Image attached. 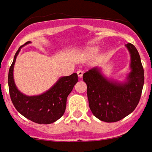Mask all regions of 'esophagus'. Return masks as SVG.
I'll list each match as a JSON object with an SVG mask.
<instances>
[{
  "mask_svg": "<svg viewBox=\"0 0 152 152\" xmlns=\"http://www.w3.org/2000/svg\"><path fill=\"white\" fill-rule=\"evenodd\" d=\"M77 74H78V77H79V78H81V77H83V70H78Z\"/></svg>",
  "mask_w": 152,
  "mask_h": 152,
  "instance_id": "esophagus-1",
  "label": "esophagus"
}]
</instances>
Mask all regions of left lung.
Returning <instances> with one entry per match:
<instances>
[{"mask_svg":"<svg viewBox=\"0 0 152 152\" xmlns=\"http://www.w3.org/2000/svg\"><path fill=\"white\" fill-rule=\"evenodd\" d=\"M131 54V69L125 83L107 79L98 68L83 74L92 113L99 120L115 122L132 113L137 106L144 84V69L136 47L126 45Z\"/></svg>","mask_w":152,"mask_h":152,"instance_id":"1","label":"left lung"}]
</instances>
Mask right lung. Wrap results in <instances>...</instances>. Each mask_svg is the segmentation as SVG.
<instances>
[{"mask_svg":"<svg viewBox=\"0 0 152 152\" xmlns=\"http://www.w3.org/2000/svg\"><path fill=\"white\" fill-rule=\"evenodd\" d=\"M30 43L28 41L19 48L10 67L8 85L10 99L15 109L25 118L39 124H50L64 113L67 98L78 82V74L74 73L69 76L60 78L50 89L40 95L26 96L20 93L14 82V64L20 49Z\"/></svg>","mask_w":152,"mask_h":152,"instance_id":"add662e5","label":"right lung"}]
</instances>
